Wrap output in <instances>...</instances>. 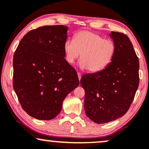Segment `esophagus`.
<instances>
[{"label":"esophagus","mask_w":149,"mask_h":149,"mask_svg":"<svg viewBox=\"0 0 149 149\" xmlns=\"http://www.w3.org/2000/svg\"><path fill=\"white\" fill-rule=\"evenodd\" d=\"M78 76L79 80H81V77H82V76H81V74L80 73H78Z\"/></svg>","instance_id":"esophagus-1"}]
</instances>
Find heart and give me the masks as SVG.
Returning a JSON list of instances; mask_svg holds the SVG:
<instances>
[{
    "instance_id": "obj_1",
    "label": "heart",
    "mask_w": 149,
    "mask_h": 149,
    "mask_svg": "<svg viewBox=\"0 0 149 149\" xmlns=\"http://www.w3.org/2000/svg\"><path fill=\"white\" fill-rule=\"evenodd\" d=\"M63 50L68 64L73 65L80 56V68L95 73L104 70L110 64L116 46L112 41L104 39L95 32L80 31L73 35V41H65Z\"/></svg>"
}]
</instances>
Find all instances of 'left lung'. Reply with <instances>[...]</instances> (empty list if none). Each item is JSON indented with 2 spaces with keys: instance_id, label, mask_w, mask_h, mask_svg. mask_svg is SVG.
<instances>
[{
  "instance_id": "obj_1",
  "label": "left lung",
  "mask_w": 149,
  "mask_h": 149,
  "mask_svg": "<svg viewBox=\"0 0 149 149\" xmlns=\"http://www.w3.org/2000/svg\"><path fill=\"white\" fill-rule=\"evenodd\" d=\"M110 37L116 46L112 62L104 70L84 75L80 80L86 116L99 124L123 116L139 84V61L130 39L118 32H111Z\"/></svg>"
}]
</instances>
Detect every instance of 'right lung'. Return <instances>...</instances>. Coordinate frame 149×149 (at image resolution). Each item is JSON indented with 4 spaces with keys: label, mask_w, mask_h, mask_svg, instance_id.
Wrapping results in <instances>:
<instances>
[{
    "label": "right lung",
    "mask_w": 149,
    "mask_h": 149,
    "mask_svg": "<svg viewBox=\"0 0 149 149\" xmlns=\"http://www.w3.org/2000/svg\"><path fill=\"white\" fill-rule=\"evenodd\" d=\"M68 27L44 26L27 33L13 56V86L23 110L32 117L49 120L80 82L66 62L63 45Z\"/></svg>",
    "instance_id": "1"
}]
</instances>
